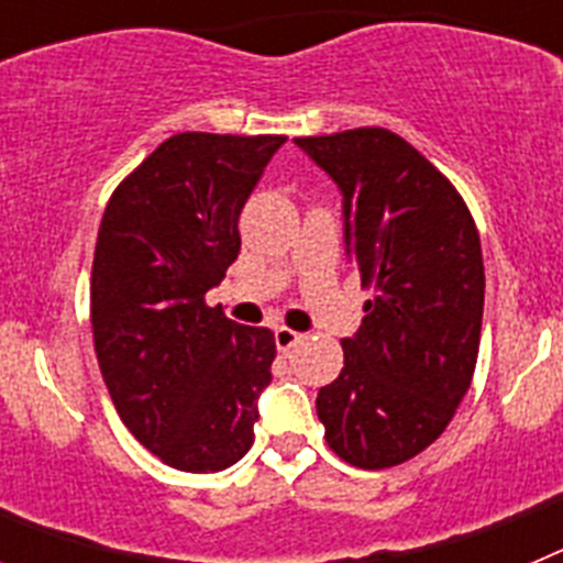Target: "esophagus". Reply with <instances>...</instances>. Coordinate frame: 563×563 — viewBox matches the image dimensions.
Returning <instances> with one entry per match:
<instances>
[{"label": "esophagus", "mask_w": 563, "mask_h": 563, "mask_svg": "<svg viewBox=\"0 0 563 563\" xmlns=\"http://www.w3.org/2000/svg\"><path fill=\"white\" fill-rule=\"evenodd\" d=\"M301 338H305L301 332L287 330V327H276V350L282 352V355H287L292 346H298V343H301Z\"/></svg>", "instance_id": "obj_1"}]
</instances>
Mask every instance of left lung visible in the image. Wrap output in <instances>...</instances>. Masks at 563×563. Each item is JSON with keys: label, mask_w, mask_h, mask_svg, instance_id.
Here are the masks:
<instances>
[{"label": "left lung", "mask_w": 563, "mask_h": 563, "mask_svg": "<svg viewBox=\"0 0 563 563\" xmlns=\"http://www.w3.org/2000/svg\"><path fill=\"white\" fill-rule=\"evenodd\" d=\"M343 194L346 251L372 290L343 369L318 391L327 445L363 471L400 465L445 431L479 355L485 265L454 183L380 126L296 137Z\"/></svg>", "instance_id": "8db88e82"}]
</instances>
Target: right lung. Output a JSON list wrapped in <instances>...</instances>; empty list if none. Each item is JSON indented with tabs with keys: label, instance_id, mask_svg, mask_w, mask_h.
I'll return each mask as SVG.
<instances>
[{
	"label": "right lung",
	"instance_id": "right-lung-1",
	"mask_svg": "<svg viewBox=\"0 0 563 563\" xmlns=\"http://www.w3.org/2000/svg\"><path fill=\"white\" fill-rule=\"evenodd\" d=\"M285 134L180 132L114 188L98 228L89 321L123 426L157 460L217 474L253 445L276 338L206 292L239 256V213Z\"/></svg>",
	"mask_w": 563,
	"mask_h": 563
}]
</instances>
